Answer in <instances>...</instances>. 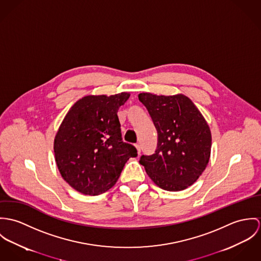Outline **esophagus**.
<instances>
[{
	"label": "esophagus",
	"mask_w": 261,
	"mask_h": 261,
	"mask_svg": "<svg viewBox=\"0 0 261 261\" xmlns=\"http://www.w3.org/2000/svg\"><path fill=\"white\" fill-rule=\"evenodd\" d=\"M135 147H136V149H137V153H138V155H140V153H141V147H140V145L136 144L135 145Z\"/></svg>",
	"instance_id": "1"
}]
</instances>
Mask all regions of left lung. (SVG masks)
Segmentation results:
<instances>
[{
	"mask_svg": "<svg viewBox=\"0 0 261 261\" xmlns=\"http://www.w3.org/2000/svg\"><path fill=\"white\" fill-rule=\"evenodd\" d=\"M158 133L154 154L142 155L140 164L151 180L167 191L192 185L205 170L211 152V131L201 112L183 94L140 93Z\"/></svg>",
	"mask_w": 261,
	"mask_h": 261,
	"instance_id": "8db88e82",
	"label": "left lung"
}]
</instances>
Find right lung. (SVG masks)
<instances>
[{
	"label": "right lung",
	"mask_w": 261,
	"mask_h": 261,
	"mask_svg": "<svg viewBox=\"0 0 261 261\" xmlns=\"http://www.w3.org/2000/svg\"><path fill=\"white\" fill-rule=\"evenodd\" d=\"M130 93L88 95L68 111L54 140L55 160L63 179L84 195L112 188L127 160L137 156L122 141L118 109Z\"/></svg>",
	"instance_id": "add662e5"
}]
</instances>
